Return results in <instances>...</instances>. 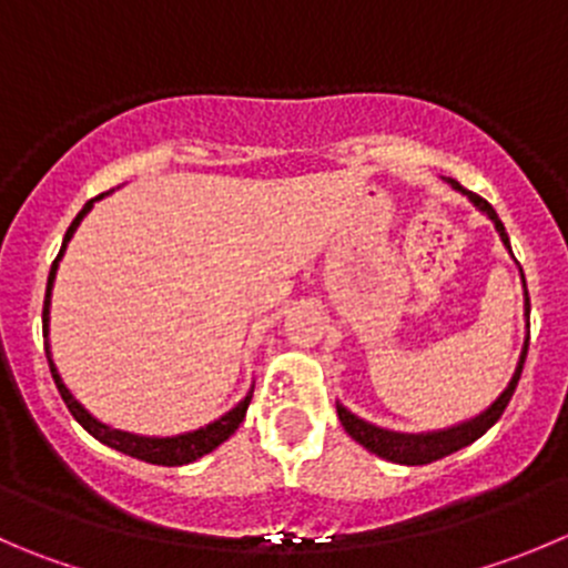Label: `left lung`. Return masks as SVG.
<instances>
[{
  "label": "left lung",
  "instance_id": "8db88e82",
  "mask_svg": "<svg viewBox=\"0 0 568 568\" xmlns=\"http://www.w3.org/2000/svg\"><path fill=\"white\" fill-rule=\"evenodd\" d=\"M449 185L458 191H464L466 196H469L471 202H475L477 207H480L483 213H486L488 219L494 222V227L499 230V239H503V244L508 246V233H505V224L499 222L497 211H494L491 205H488L483 196L471 194V191H466L464 185L458 183V180H449ZM525 277V274H521ZM525 307L527 313H530V296L525 300ZM527 341H530V335H527ZM527 341H525V349H521V357H519V366H516L514 372V379L508 383V388L499 394V399L494 402L491 407H488L486 413H480V416H475L471 422H464L458 424V427H449V430H442V433H422V436H405V433H388V430H379V427H374V424H366L361 422L357 416H352L346 407L338 405V418L341 424H344V430L349 433L352 438H355L361 447H366L368 453L379 455V458L385 460H394V464H405V466H424V464H433V460H442L447 458V455L458 453V449L469 447L471 442H477V438L483 436V433L488 430V427H494L497 424V418L503 416L505 407H508L510 396H514L516 385H519V377H521V366H525V357H527Z\"/></svg>",
  "mask_w": 568,
  "mask_h": 568
}]
</instances>
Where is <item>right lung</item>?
I'll list each match as a JSON object with an SVG mask.
<instances>
[{"label":"right lung","mask_w":568,"mask_h":568,"mask_svg":"<svg viewBox=\"0 0 568 568\" xmlns=\"http://www.w3.org/2000/svg\"><path fill=\"white\" fill-rule=\"evenodd\" d=\"M99 200V196H97ZM93 200L88 202L85 207H82L80 213H77V219L71 222V227L65 230V239H63V246H60L58 257L52 261V268H49V280H47V296H43V349H47V361H49V372H52V379L54 385H58L60 396H63L65 407L71 410V416L77 418V422L85 427L88 433H91L97 442L108 444V447L119 449V453L130 455V458H138L144 460V464H155V466H183V464H194L196 458H202V455L213 453V449L219 447V444L227 442L230 436H233L235 430H239V424L244 422L246 416V407H250V399L252 394L246 396L244 402H239V405L233 407V410L227 413V416H222L219 422L207 424V427H202V430H194V433H185V436H178V438H141V436H130V433H119V430H110V427H104V424H99L97 418L88 416L85 410H82L80 402L74 399V396L69 394V388L63 385V379H60L58 368H54L52 363V355H49V341H47V333H49V294H52V283H54V272H58V261L63 257V250L65 244H69V239L74 235L77 224H80V219L85 216L88 211H91Z\"/></svg>","instance_id":"add662e5"}]
</instances>
